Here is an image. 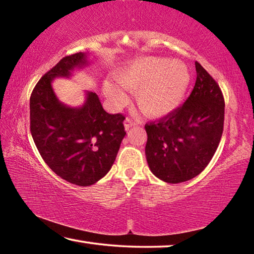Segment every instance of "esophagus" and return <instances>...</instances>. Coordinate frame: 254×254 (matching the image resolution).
I'll list each match as a JSON object with an SVG mask.
<instances>
[{
  "label": "esophagus",
  "instance_id": "1",
  "mask_svg": "<svg viewBox=\"0 0 254 254\" xmlns=\"http://www.w3.org/2000/svg\"><path fill=\"white\" fill-rule=\"evenodd\" d=\"M136 124L137 123L131 118H127L126 121H124V127H126V130H128V128L132 127H135Z\"/></svg>",
  "mask_w": 254,
  "mask_h": 254
}]
</instances>
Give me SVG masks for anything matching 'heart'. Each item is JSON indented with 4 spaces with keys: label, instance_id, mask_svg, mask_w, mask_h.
I'll use <instances>...</instances> for the list:
<instances>
[{
    "label": "heart",
    "instance_id": "obj_1",
    "mask_svg": "<svg viewBox=\"0 0 254 254\" xmlns=\"http://www.w3.org/2000/svg\"><path fill=\"white\" fill-rule=\"evenodd\" d=\"M117 79L105 81L103 91L117 107L126 105L128 96L124 88L136 93L140 110L149 118L168 117L182 105L190 84L187 66L177 60L159 57L136 59L120 69Z\"/></svg>",
    "mask_w": 254,
    "mask_h": 254
}]
</instances>
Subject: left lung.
<instances>
[{"label": "left lung", "mask_w": 254, "mask_h": 254, "mask_svg": "<svg viewBox=\"0 0 254 254\" xmlns=\"http://www.w3.org/2000/svg\"><path fill=\"white\" fill-rule=\"evenodd\" d=\"M190 95L174 113L145 124V156L159 179L179 184L196 177L212 160L224 127V97L199 63Z\"/></svg>", "instance_id": "obj_1"}]
</instances>
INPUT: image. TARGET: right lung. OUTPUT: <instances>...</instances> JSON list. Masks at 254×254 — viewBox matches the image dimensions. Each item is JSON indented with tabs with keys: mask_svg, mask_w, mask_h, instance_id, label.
I'll use <instances>...</instances> for the list:
<instances>
[{
	"mask_svg": "<svg viewBox=\"0 0 254 254\" xmlns=\"http://www.w3.org/2000/svg\"><path fill=\"white\" fill-rule=\"evenodd\" d=\"M87 64L86 54L66 56L41 77L30 97V131L40 156L60 178L83 187L109 173L127 134L126 118L105 112L96 93H86L79 107L56 96L51 81Z\"/></svg>",
	"mask_w": 254,
	"mask_h": 254,
	"instance_id": "add662e5",
	"label": "right lung"
}]
</instances>
